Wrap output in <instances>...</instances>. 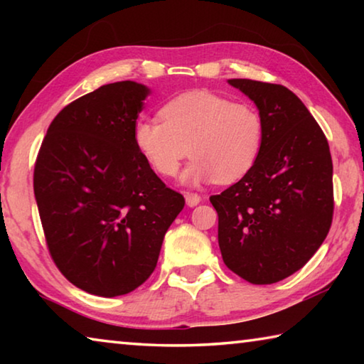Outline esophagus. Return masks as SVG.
Wrapping results in <instances>:
<instances>
[{
	"label": "esophagus",
	"instance_id": "34e87169",
	"mask_svg": "<svg viewBox=\"0 0 364 364\" xmlns=\"http://www.w3.org/2000/svg\"><path fill=\"white\" fill-rule=\"evenodd\" d=\"M184 199H186V204L189 207H194L202 200V197L199 194H196V193H186V194H184Z\"/></svg>",
	"mask_w": 364,
	"mask_h": 364
}]
</instances>
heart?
<instances>
[{"label":"heart","instance_id":"heart-1","mask_svg":"<svg viewBox=\"0 0 364 364\" xmlns=\"http://www.w3.org/2000/svg\"><path fill=\"white\" fill-rule=\"evenodd\" d=\"M160 118L139 117L133 144L147 165L173 178L189 154L183 181L232 183L254 168L264 144V120L254 104L208 90H191L160 107Z\"/></svg>","mask_w":364,"mask_h":364}]
</instances>
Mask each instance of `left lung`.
<instances>
[{
	"mask_svg": "<svg viewBox=\"0 0 364 364\" xmlns=\"http://www.w3.org/2000/svg\"><path fill=\"white\" fill-rule=\"evenodd\" d=\"M257 104L264 144L247 175L210 202L221 257L252 284H273L315 255L334 215L329 144L305 104L282 85L228 80Z\"/></svg>",
	"mask_w": 364,
	"mask_h": 364,
	"instance_id": "obj_1",
	"label": "left lung"
}]
</instances>
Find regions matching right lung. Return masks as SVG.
Listing matches in <instances>:
<instances>
[{
    "label": "right lung",
    "instance_id": "obj_1",
    "mask_svg": "<svg viewBox=\"0 0 364 364\" xmlns=\"http://www.w3.org/2000/svg\"><path fill=\"white\" fill-rule=\"evenodd\" d=\"M147 95L127 80L78 97L54 117L36 156L33 191L49 254L73 286L100 297L149 278L184 207L133 144Z\"/></svg>",
    "mask_w": 364,
    "mask_h": 364
}]
</instances>
